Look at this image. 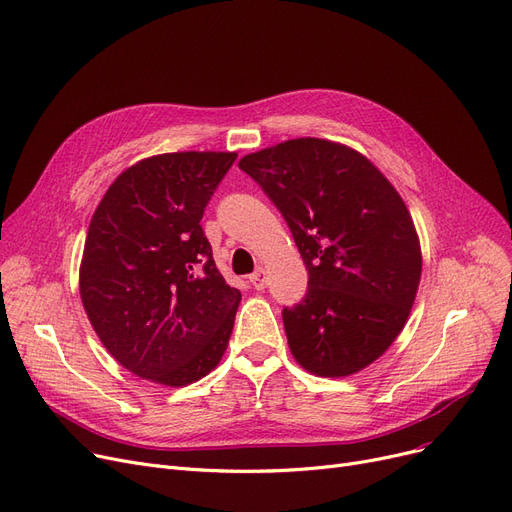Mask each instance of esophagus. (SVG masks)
Wrapping results in <instances>:
<instances>
[{
    "label": "esophagus",
    "mask_w": 512,
    "mask_h": 512,
    "mask_svg": "<svg viewBox=\"0 0 512 512\" xmlns=\"http://www.w3.org/2000/svg\"><path fill=\"white\" fill-rule=\"evenodd\" d=\"M249 282L253 288H257V291H263L265 284H268V280H265V270H255L251 276H249Z\"/></svg>",
    "instance_id": "esophagus-1"
}]
</instances>
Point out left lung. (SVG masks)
Returning <instances> with one entry per match:
<instances>
[{"label": "left lung", "mask_w": 512, "mask_h": 512, "mask_svg": "<svg viewBox=\"0 0 512 512\" xmlns=\"http://www.w3.org/2000/svg\"><path fill=\"white\" fill-rule=\"evenodd\" d=\"M278 207L307 268L301 303L282 309L288 347L318 376L372 364L402 332L422 255L402 196L364 154L297 138L242 157Z\"/></svg>", "instance_id": "1"}]
</instances>
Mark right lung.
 I'll use <instances>...</instances> for the list:
<instances>
[{"label": "right lung", "mask_w": 512, "mask_h": 512, "mask_svg": "<svg viewBox=\"0 0 512 512\" xmlns=\"http://www.w3.org/2000/svg\"><path fill=\"white\" fill-rule=\"evenodd\" d=\"M236 152H167L125 169L87 230L79 291L113 358L146 381L184 387L224 355L240 291L201 228Z\"/></svg>", "instance_id": "right-lung-1"}]
</instances>
